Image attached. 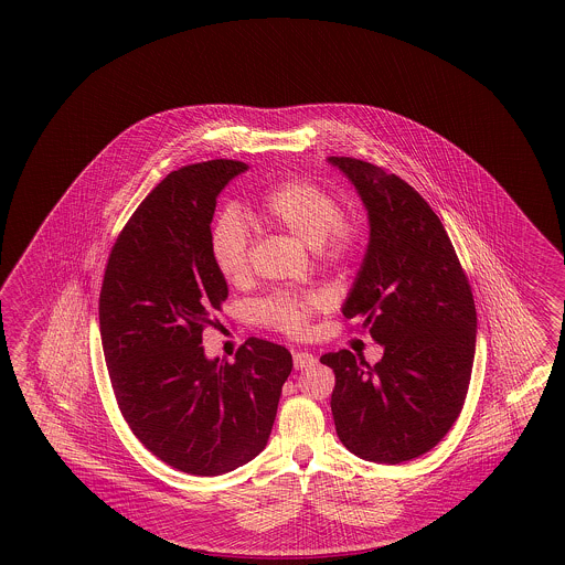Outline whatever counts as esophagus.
<instances>
[{
	"label": "esophagus",
	"mask_w": 565,
	"mask_h": 565,
	"mask_svg": "<svg viewBox=\"0 0 565 565\" xmlns=\"http://www.w3.org/2000/svg\"><path fill=\"white\" fill-rule=\"evenodd\" d=\"M315 362H317V359H315L312 354H308V352H296V354H294V369H296V371L308 369V366H312Z\"/></svg>",
	"instance_id": "esophagus-1"
}]
</instances>
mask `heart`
Wrapping results in <instances>:
<instances>
[{"label":"heart","mask_w":565,"mask_h":565,"mask_svg":"<svg viewBox=\"0 0 565 565\" xmlns=\"http://www.w3.org/2000/svg\"><path fill=\"white\" fill-rule=\"evenodd\" d=\"M260 220L319 248L329 265H348L364 246L362 222L342 213V201L307 178H290L269 190L260 206ZM209 255L215 271L232 286H244L253 275V239L244 215L225 206L209 227ZM323 300L317 294L275 291L255 305L260 326L288 338H305Z\"/></svg>","instance_id":"1"}]
</instances>
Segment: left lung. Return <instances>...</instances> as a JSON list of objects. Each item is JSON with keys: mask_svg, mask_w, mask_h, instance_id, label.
Listing matches in <instances>:
<instances>
[{"mask_svg": "<svg viewBox=\"0 0 565 565\" xmlns=\"http://www.w3.org/2000/svg\"><path fill=\"white\" fill-rule=\"evenodd\" d=\"M352 180L369 211L371 242L343 317L359 319L385 348L376 364L350 350L321 362L335 373L331 412L352 454L379 463L433 449L466 402L477 308L444 223L399 175L329 157Z\"/></svg>", "mask_w": 565, "mask_h": 565, "instance_id": "8db88e82", "label": "left lung"}]
</instances>
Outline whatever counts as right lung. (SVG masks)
Returning a JSON list of instances; mask_svg holds the SVG:
<instances>
[{"instance_id": "1", "label": "right lung", "mask_w": 565, "mask_h": 565, "mask_svg": "<svg viewBox=\"0 0 565 565\" xmlns=\"http://www.w3.org/2000/svg\"><path fill=\"white\" fill-rule=\"evenodd\" d=\"M244 161L170 171L124 225L105 265L99 329L124 420L161 462L217 477L250 462L274 428L291 354L248 338L236 360H206L203 331L227 298L209 227Z\"/></svg>"}]
</instances>
